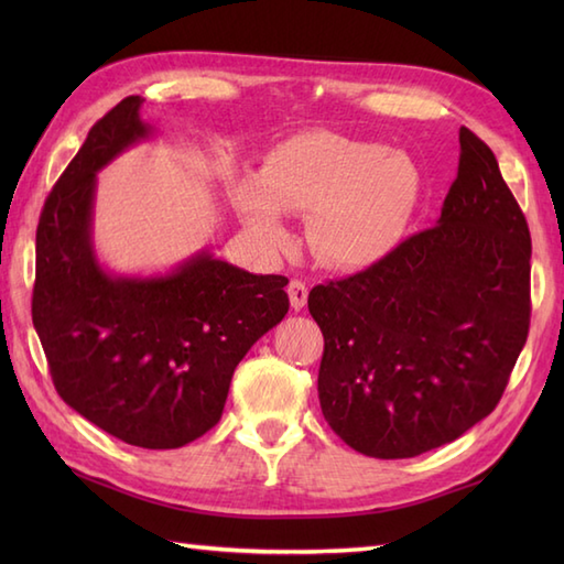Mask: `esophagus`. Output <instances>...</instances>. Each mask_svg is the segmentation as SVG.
Returning <instances> with one entry per match:
<instances>
[{
    "mask_svg": "<svg viewBox=\"0 0 564 564\" xmlns=\"http://www.w3.org/2000/svg\"><path fill=\"white\" fill-rule=\"evenodd\" d=\"M289 297L293 310H303L307 303V285L303 281H291L289 283Z\"/></svg>",
    "mask_w": 564,
    "mask_h": 564,
    "instance_id": "34e87169",
    "label": "esophagus"
}]
</instances>
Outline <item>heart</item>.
Masks as SVG:
<instances>
[{
  "mask_svg": "<svg viewBox=\"0 0 564 564\" xmlns=\"http://www.w3.org/2000/svg\"><path fill=\"white\" fill-rule=\"evenodd\" d=\"M419 174L400 152L332 130L281 142L261 174L239 176L230 200L257 242L289 245L285 213H310L307 245L334 269H366L400 245L416 206Z\"/></svg>",
  "mask_w": 564,
  "mask_h": 564,
  "instance_id": "1",
  "label": "heart"
}]
</instances>
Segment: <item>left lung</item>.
Listing matches in <instances>:
<instances>
[{
	"mask_svg": "<svg viewBox=\"0 0 564 564\" xmlns=\"http://www.w3.org/2000/svg\"><path fill=\"white\" fill-rule=\"evenodd\" d=\"M327 424L370 458H414L495 410L529 337L531 235L495 152L460 128L458 176L431 230L315 285Z\"/></svg>",
	"mask_w": 564,
	"mask_h": 564,
	"instance_id": "1",
	"label": "left lung"
}]
</instances>
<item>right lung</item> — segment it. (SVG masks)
<instances>
[{
    "mask_svg": "<svg viewBox=\"0 0 564 564\" xmlns=\"http://www.w3.org/2000/svg\"><path fill=\"white\" fill-rule=\"evenodd\" d=\"M128 97L89 130L47 196L35 232L33 327L55 390L106 434L178 448L220 422L237 364L289 313L285 275L208 249L166 273L128 275L94 249L97 174L154 138Z\"/></svg>",
    "mask_w": 564,
    "mask_h": 564,
    "instance_id": "add662e5",
    "label": "right lung"
}]
</instances>
